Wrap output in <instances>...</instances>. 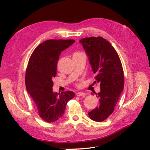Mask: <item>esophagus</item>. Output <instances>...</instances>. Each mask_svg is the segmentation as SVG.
<instances>
[{"mask_svg": "<svg viewBox=\"0 0 150 150\" xmlns=\"http://www.w3.org/2000/svg\"><path fill=\"white\" fill-rule=\"evenodd\" d=\"M76 95H77V96L78 97H81V96H85L86 93H83V92H77V93H76Z\"/></svg>", "mask_w": 150, "mask_h": 150, "instance_id": "34e87169", "label": "esophagus"}]
</instances>
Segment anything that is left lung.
Returning <instances> with one entry per match:
<instances>
[{
	"label": "left lung",
	"instance_id": "obj_1",
	"mask_svg": "<svg viewBox=\"0 0 150 150\" xmlns=\"http://www.w3.org/2000/svg\"><path fill=\"white\" fill-rule=\"evenodd\" d=\"M88 57L92 71L99 82L100 91L96 94L98 106L88 113L96 122H102L113 112L124 89V77L119 55L111 44L101 37H91L80 40Z\"/></svg>",
	"mask_w": 150,
	"mask_h": 150
}]
</instances>
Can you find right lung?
I'll use <instances>...</instances> for the list:
<instances>
[{
	"label": "right lung",
	"instance_id": "add662e5",
	"mask_svg": "<svg viewBox=\"0 0 150 150\" xmlns=\"http://www.w3.org/2000/svg\"><path fill=\"white\" fill-rule=\"evenodd\" d=\"M75 40L51 39L38 46L30 58L25 76L26 90L37 108L41 119L53 122L62 117L68 102L75 96L71 91L57 94L53 91V79L61 52Z\"/></svg>",
	"mask_w": 150,
	"mask_h": 150
}]
</instances>
